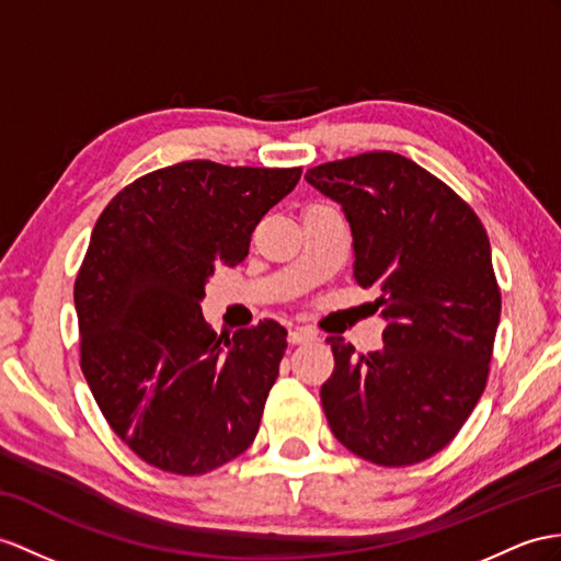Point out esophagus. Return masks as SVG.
Here are the masks:
<instances>
[{"label":"esophagus","mask_w":561,"mask_h":561,"mask_svg":"<svg viewBox=\"0 0 561 561\" xmlns=\"http://www.w3.org/2000/svg\"><path fill=\"white\" fill-rule=\"evenodd\" d=\"M290 345H302V343H311V340H317V333L309 331V328H295L288 335Z\"/></svg>","instance_id":"esophagus-1"}]
</instances>
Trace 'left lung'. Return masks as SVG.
Segmentation results:
<instances>
[{
    "instance_id": "8db88e82",
    "label": "left lung",
    "mask_w": 561,
    "mask_h": 561,
    "mask_svg": "<svg viewBox=\"0 0 561 561\" xmlns=\"http://www.w3.org/2000/svg\"><path fill=\"white\" fill-rule=\"evenodd\" d=\"M305 178L343 207L354 278L378 293L386 319L378 352L325 340L328 426L366 461L419 463L449 445L485 390L502 309L485 228L455 190L394 152L328 161Z\"/></svg>"
}]
</instances>
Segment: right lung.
I'll return each mask as SVG.
<instances>
[{
    "label": "right lung",
    "instance_id": "1",
    "mask_svg": "<svg viewBox=\"0 0 561 561\" xmlns=\"http://www.w3.org/2000/svg\"><path fill=\"white\" fill-rule=\"evenodd\" d=\"M302 169L183 161L123 187L76 278L80 368L108 426L152 467L199 476L252 445L288 331L218 337L202 317L216 266H238Z\"/></svg>",
    "mask_w": 561,
    "mask_h": 561
}]
</instances>
